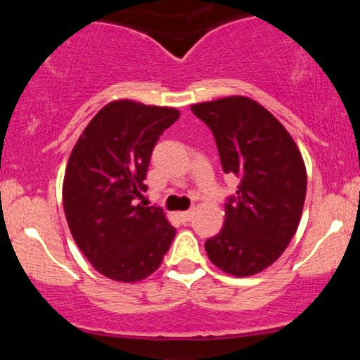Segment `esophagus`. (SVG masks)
I'll return each mask as SVG.
<instances>
[{
    "label": "esophagus",
    "instance_id": "34e87169",
    "mask_svg": "<svg viewBox=\"0 0 360 360\" xmlns=\"http://www.w3.org/2000/svg\"><path fill=\"white\" fill-rule=\"evenodd\" d=\"M177 217H179V220L183 221V223L191 221V218H193V210H188V212H179V213H177Z\"/></svg>",
    "mask_w": 360,
    "mask_h": 360
}]
</instances>
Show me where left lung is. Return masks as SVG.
<instances>
[{"label": "left lung", "instance_id": "left-lung-1", "mask_svg": "<svg viewBox=\"0 0 360 360\" xmlns=\"http://www.w3.org/2000/svg\"><path fill=\"white\" fill-rule=\"evenodd\" d=\"M191 111L213 131L226 174L240 179L225 203V225L205 243L218 269L245 278L276 262L300 225L307 167L279 120L245 96L198 103Z\"/></svg>", "mask_w": 360, "mask_h": 360}]
</instances>
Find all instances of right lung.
I'll use <instances>...</instances> for the list:
<instances>
[{
	"instance_id": "add662e5",
	"label": "right lung",
	"mask_w": 360,
	"mask_h": 360,
	"mask_svg": "<svg viewBox=\"0 0 360 360\" xmlns=\"http://www.w3.org/2000/svg\"><path fill=\"white\" fill-rule=\"evenodd\" d=\"M179 111L131 100L111 101L94 115L74 146L62 201L74 240L91 266L120 283L159 269L176 237L159 206H142L157 140Z\"/></svg>"
}]
</instances>
